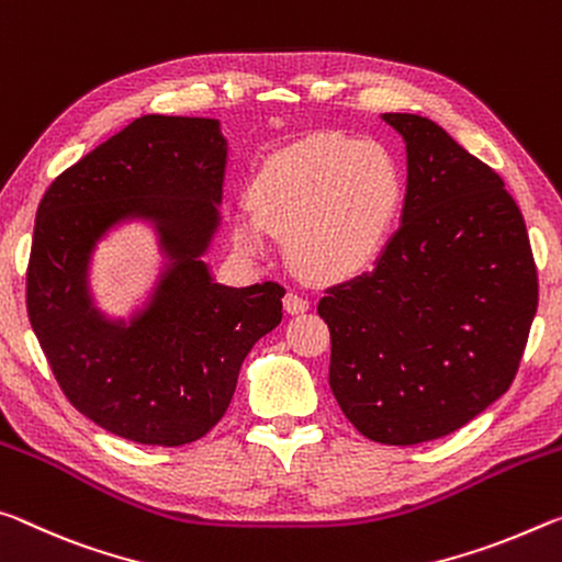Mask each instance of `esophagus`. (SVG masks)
Masks as SVG:
<instances>
[{"instance_id": "34e87169", "label": "esophagus", "mask_w": 562, "mask_h": 562, "mask_svg": "<svg viewBox=\"0 0 562 562\" xmlns=\"http://www.w3.org/2000/svg\"><path fill=\"white\" fill-rule=\"evenodd\" d=\"M308 299L301 296L296 291H289L286 296H283V308L289 311V314H303V311H308Z\"/></svg>"}]
</instances>
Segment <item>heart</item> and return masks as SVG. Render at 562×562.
<instances>
[{
    "mask_svg": "<svg viewBox=\"0 0 562 562\" xmlns=\"http://www.w3.org/2000/svg\"><path fill=\"white\" fill-rule=\"evenodd\" d=\"M406 194L395 154L379 142L316 134L266 156L251 181L256 218H238L236 244L261 248V224L289 236V256L316 279H346L379 259Z\"/></svg>",
    "mask_w": 562,
    "mask_h": 562,
    "instance_id": "b5f03b06",
    "label": "heart"
}]
</instances>
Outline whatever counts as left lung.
<instances>
[{
	"label": "left lung",
	"mask_w": 562,
	"mask_h": 562,
	"mask_svg": "<svg viewBox=\"0 0 562 562\" xmlns=\"http://www.w3.org/2000/svg\"><path fill=\"white\" fill-rule=\"evenodd\" d=\"M398 232L373 271L330 286L328 383L358 434L385 446L448 436L510 389L538 311L526 221L503 179L418 114Z\"/></svg>",
	"instance_id": "obj_1"
}]
</instances>
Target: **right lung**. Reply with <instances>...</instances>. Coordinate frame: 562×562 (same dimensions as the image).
I'll return each mask as SVG.
<instances>
[{
    "mask_svg": "<svg viewBox=\"0 0 562 562\" xmlns=\"http://www.w3.org/2000/svg\"><path fill=\"white\" fill-rule=\"evenodd\" d=\"M224 167L214 119L146 114L61 171L36 209L26 266L36 341L71 406L134 443L204 438L246 353L281 324V283L226 289L199 261L218 224ZM126 215L154 217L178 263L153 306L122 327L90 308L86 259Z\"/></svg>",
    "mask_w": 562,
    "mask_h": 562,
    "instance_id": "1",
    "label": "right lung"
}]
</instances>
